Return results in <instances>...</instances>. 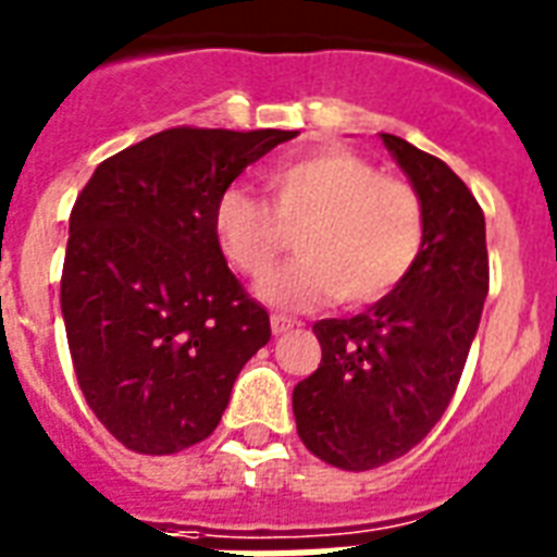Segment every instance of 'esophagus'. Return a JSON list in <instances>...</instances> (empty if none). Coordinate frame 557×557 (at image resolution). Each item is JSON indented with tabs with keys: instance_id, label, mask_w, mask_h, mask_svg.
<instances>
[{
	"instance_id": "esophagus-1",
	"label": "esophagus",
	"mask_w": 557,
	"mask_h": 557,
	"mask_svg": "<svg viewBox=\"0 0 557 557\" xmlns=\"http://www.w3.org/2000/svg\"><path fill=\"white\" fill-rule=\"evenodd\" d=\"M296 325H299L296 319L282 317V313H273V317H270V327H273L275 337H278V334H287V331H290V327H296Z\"/></svg>"
}]
</instances>
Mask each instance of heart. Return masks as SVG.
Here are the masks:
<instances>
[{
  "instance_id": "obj_1",
  "label": "heart",
  "mask_w": 557,
  "mask_h": 557,
  "mask_svg": "<svg viewBox=\"0 0 557 557\" xmlns=\"http://www.w3.org/2000/svg\"><path fill=\"white\" fill-rule=\"evenodd\" d=\"M267 202L226 188L211 226L238 273L264 278L296 235L299 261L261 284L270 305H372L398 287L424 249V202L407 180L383 176L369 159L325 148L264 174Z\"/></svg>"
}]
</instances>
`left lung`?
I'll return each instance as SVG.
<instances>
[{
  "label": "left lung",
  "instance_id": "obj_1",
  "mask_svg": "<svg viewBox=\"0 0 557 557\" xmlns=\"http://www.w3.org/2000/svg\"><path fill=\"white\" fill-rule=\"evenodd\" d=\"M381 136L424 202V249L366 313L313 325L322 363L293 389L299 438L343 471L381 468L433 430L459 386L488 296L485 214L471 188L442 159Z\"/></svg>",
  "mask_w": 557,
  "mask_h": 557
}]
</instances>
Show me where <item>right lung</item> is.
<instances>
[{"label": "right lung", "mask_w": 557, "mask_h": 557, "mask_svg": "<svg viewBox=\"0 0 557 557\" xmlns=\"http://www.w3.org/2000/svg\"><path fill=\"white\" fill-rule=\"evenodd\" d=\"M296 131L171 127L103 159L69 218L60 310L86 404L127 450L214 433L270 317L220 252L214 202Z\"/></svg>", "instance_id": "1"}]
</instances>
